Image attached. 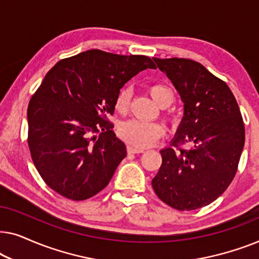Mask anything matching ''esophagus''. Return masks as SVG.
Listing matches in <instances>:
<instances>
[{
	"instance_id": "34e87169",
	"label": "esophagus",
	"mask_w": 259,
	"mask_h": 259,
	"mask_svg": "<svg viewBox=\"0 0 259 259\" xmlns=\"http://www.w3.org/2000/svg\"><path fill=\"white\" fill-rule=\"evenodd\" d=\"M127 152H128V154H138V153H143L144 150H141V148H138V147H133V146H127Z\"/></svg>"
}]
</instances>
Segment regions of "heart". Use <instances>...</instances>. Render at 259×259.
<instances>
[{
	"mask_svg": "<svg viewBox=\"0 0 259 259\" xmlns=\"http://www.w3.org/2000/svg\"><path fill=\"white\" fill-rule=\"evenodd\" d=\"M151 97L161 107L169 106L175 100V92L167 83L155 82L148 88ZM131 90L123 87L119 91L115 99V108L120 113H125L130 106ZM164 127L158 122H143L131 119L122 122L118 128V134L123 141L133 147L145 148L152 146L155 141L164 136Z\"/></svg>",
	"mask_w": 259,
	"mask_h": 259,
	"instance_id": "obj_1",
	"label": "heart"
}]
</instances>
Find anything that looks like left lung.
<instances>
[{"label":"left lung","mask_w":259,"mask_h":259,"mask_svg":"<svg viewBox=\"0 0 259 259\" xmlns=\"http://www.w3.org/2000/svg\"><path fill=\"white\" fill-rule=\"evenodd\" d=\"M184 102L173 146L160 151L162 164L152 186L176 210H197L228 189L238 167L245 128L228 84L190 59L153 58ZM191 143L190 150L179 144Z\"/></svg>","instance_id":"8db88e82"}]
</instances>
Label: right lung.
I'll use <instances>...</instances> for the list:
<instances>
[{
  "label": "right lung",
  "mask_w": 259,
  "mask_h": 259,
  "mask_svg": "<svg viewBox=\"0 0 259 259\" xmlns=\"http://www.w3.org/2000/svg\"><path fill=\"white\" fill-rule=\"evenodd\" d=\"M147 68L155 69L148 56L91 49L46 74L28 105V146L52 190L79 201L108 185L127 152L107 115L123 84Z\"/></svg>",
  "instance_id": "1"
}]
</instances>
